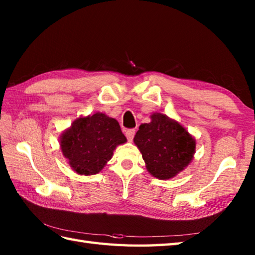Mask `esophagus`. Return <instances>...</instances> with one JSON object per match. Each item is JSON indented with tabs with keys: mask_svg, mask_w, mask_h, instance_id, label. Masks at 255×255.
Masks as SVG:
<instances>
[{
	"mask_svg": "<svg viewBox=\"0 0 255 255\" xmlns=\"http://www.w3.org/2000/svg\"><path fill=\"white\" fill-rule=\"evenodd\" d=\"M134 133H136V130H134V129H128V130H126V133L125 134H126L128 141H132Z\"/></svg>",
	"mask_w": 255,
	"mask_h": 255,
	"instance_id": "34e87169",
	"label": "esophagus"
}]
</instances>
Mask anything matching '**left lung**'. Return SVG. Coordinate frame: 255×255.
<instances>
[{
  "label": "left lung",
  "instance_id": "obj_1",
  "mask_svg": "<svg viewBox=\"0 0 255 255\" xmlns=\"http://www.w3.org/2000/svg\"><path fill=\"white\" fill-rule=\"evenodd\" d=\"M150 118V123L140 125L133 142L150 174L159 180H169L191 163L196 140L185 127L165 114L153 113Z\"/></svg>",
  "mask_w": 255,
  "mask_h": 255
}]
</instances>
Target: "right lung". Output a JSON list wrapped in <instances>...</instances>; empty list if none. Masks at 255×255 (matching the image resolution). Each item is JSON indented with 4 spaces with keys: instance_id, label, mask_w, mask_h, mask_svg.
Returning <instances> with one entry per match:
<instances>
[{
    "instance_id": "add662e5",
    "label": "right lung",
    "mask_w": 255,
    "mask_h": 255,
    "mask_svg": "<svg viewBox=\"0 0 255 255\" xmlns=\"http://www.w3.org/2000/svg\"><path fill=\"white\" fill-rule=\"evenodd\" d=\"M71 169L80 175H94L112 159L117 145L127 141L115 118L104 113L80 116L59 138Z\"/></svg>"
}]
</instances>
